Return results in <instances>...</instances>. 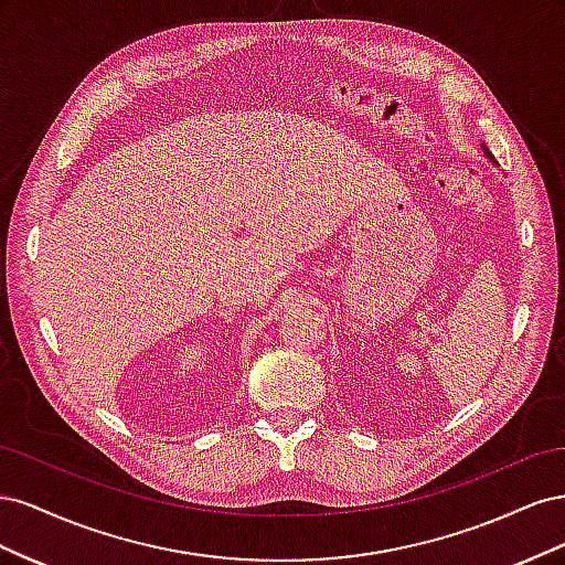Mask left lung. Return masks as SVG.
<instances>
[{"mask_svg":"<svg viewBox=\"0 0 565 565\" xmlns=\"http://www.w3.org/2000/svg\"><path fill=\"white\" fill-rule=\"evenodd\" d=\"M481 150H483V156H486L494 167H498V160H494V156H492V152L486 148V143H481Z\"/></svg>","mask_w":565,"mask_h":565,"instance_id":"8db88e82","label":"left lung"}]
</instances>
